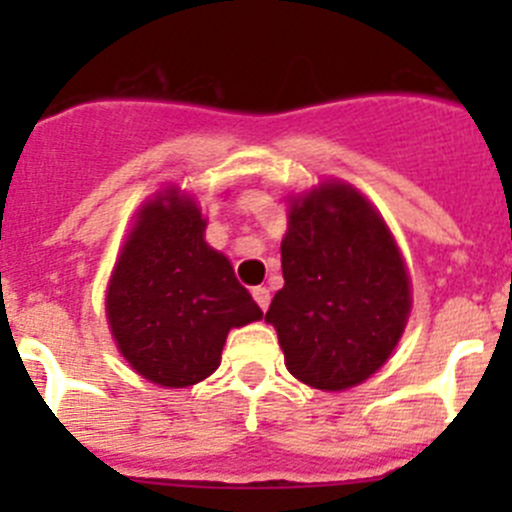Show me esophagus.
Wrapping results in <instances>:
<instances>
[{
	"mask_svg": "<svg viewBox=\"0 0 512 512\" xmlns=\"http://www.w3.org/2000/svg\"><path fill=\"white\" fill-rule=\"evenodd\" d=\"M252 297H255V302L260 304L262 312H267V307H270V289L255 287V289H252Z\"/></svg>",
	"mask_w": 512,
	"mask_h": 512,
	"instance_id": "obj_1",
	"label": "esophagus"
}]
</instances>
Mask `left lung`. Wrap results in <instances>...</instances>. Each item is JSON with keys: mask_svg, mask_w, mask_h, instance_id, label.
Returning a JSON list of instances; mask_svg holds the SVG:
<instances>
[{"mask_svg": "<svg viewBox=\"0 0 512 512\" xmlns=\"http://www.w3.org/2000/svg\"><path fill=\"white\" fill-rule=\"evenodd\" d=\"M282 277L265 322L294 379L342 391L386 364L409 319L411 282L394 235L359 190L334 180L292 200Z\"/></svg>", "mask_w": 512, "mask_h": 512, "instance_id": "left-lung-1", "label": "left lung"}]
</instances>
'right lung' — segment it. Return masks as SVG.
Listing matches in <instances>:
<instances>
[{
    "label": "right lung",
    "mask_w": 512,
    "mask_h": 512,
    "mask_svg": "<svg viewBox=\"0 0 512 512\" xmlns=\"http://www.w3.org/2000/svg\"><path fill=\"white\" fill-rule=\"evenodd\" d=\"M198 203L178 188L148 200L106 292V317L128 364L158 386L185 389L220 366L227 332L262 319L230 260L205 242Z\"/></svg>",
    "instance_id": "right-lung-1"
}]
</instances>
